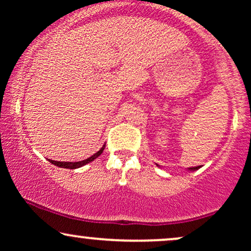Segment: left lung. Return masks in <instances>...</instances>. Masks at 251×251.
<instances>
[{
  "label": "left lung",
  "instance_id": "left-lung-1",
  "mask_svg": "<svg viewBox=\"0 0 251 251\" xmlns=\"http://www.w3.org/2000/svg\"><path fill=\"white\" fill-rule=\"evenodd\" d=\"M200 168H201V166H196V168H189V170H190V171H195V170H198Z\"/></svg>",
  "mask_w": 251,
  "mask_h": 251
}]
</instances>
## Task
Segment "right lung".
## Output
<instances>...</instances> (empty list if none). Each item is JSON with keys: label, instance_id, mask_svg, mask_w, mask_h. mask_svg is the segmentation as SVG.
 Returning a JSON list of instances; mask_svg holds the SVG:
<instances>
[{"label": "right lung", "instance_id": "obj_1", "mask_svg": "<svg viewBox=\"0 0 251 251\" xmlns=\"http://www.w3.org/2000/svg\"><path fill=\"white\" fill-rule=\"evenodd\" d=\"M103 149H105V145H102V148L100 149L99 151L97 152V153H94L93 155H92V157L87 158V159L81 160V162H74V163H73V162H56V160H50V159H48V160H50V162L51 164H54V165L59 166V168H65V169H72V170H74V169H77V168H81V166L86 165V164L93 162V160L96 159V158H98L100 154L102 153Z\"/></svg>", "mask_w": 251, "mask_h": 251}]
</instances>
